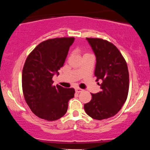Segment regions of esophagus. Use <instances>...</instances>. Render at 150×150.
Segmentation results:
<instances>
[{"label":"esophagus","instance_id":"esophagus-1","mask_svg":"<svg viewBox=\"0 0 150 150\" xmlns=\"http://www.w3.org/2000/svg\"><path fill=\"white\" fill-rule=\"evenodd\" d=\"M82 91H83V90L81 89V88H75V92H76V93H81V92Z\"/></svg>","mask_w":150,"mask_h":150}]
</instances>
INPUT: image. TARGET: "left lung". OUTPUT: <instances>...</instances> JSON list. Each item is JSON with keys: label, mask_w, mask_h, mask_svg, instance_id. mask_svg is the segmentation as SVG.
Listing matches in <instances>:
<instances>
[{"label": "left lung", "mask_w": 150, "mask_h": 150, "mask_svg": "<svg viewBox=\"0 0 150 150\" xmlns=\"http://www.w3.org/2000/svg\"><path fill=\"white\" fill-rule=\"evenodd\" d=\"M86 40L96 56L95 75L101 91L91 93V101L84 110L94 119L103 120L113 117L126 101L129 91V73L127 63L113 44L101 38Z\"/></svg>", "instance_id": "obj_1"}]
</instances>
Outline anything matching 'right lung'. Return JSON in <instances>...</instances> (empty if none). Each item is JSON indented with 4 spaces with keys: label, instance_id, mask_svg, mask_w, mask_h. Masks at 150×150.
<instances>
[{
    "label": "right lung",
    "instance_id": "1",
    "mask_svg": "<svg viewBox=\"0 0 150 150\" xmlns=\"http://www.w3.org/2000/svg\"><path fill=\"white\" fill-rule=\"evenodd\" d=\"M74 38H57L40 43L26 59L22 75L25 101L32 112L47 121L60 119L74 97V88L53 85L55 73L63 67Z\"/></svg>",
    "mask_w": 150,
    "mask_h": 150
}]
</instances>
